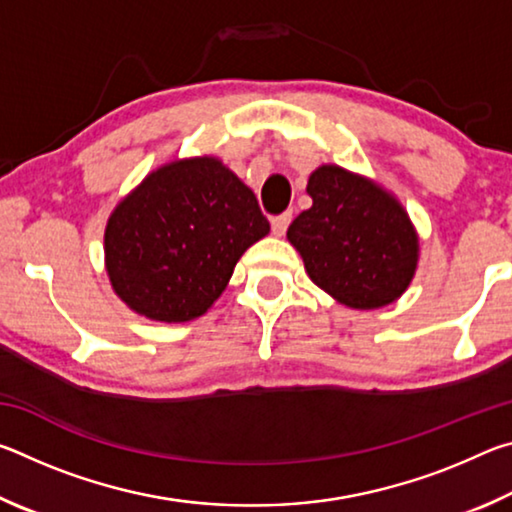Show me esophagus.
<instances>
[{"label":"esophagus","instance_id":"1","mask_svg":"<svg viewBox=\"0 0 512 512\" xmlns=\"http://www.w3.org/2000/svg\"><path fill=\"white\" fill-rule=\"evenodd\" d=\"M289 223H291V212H282V214L273 216V219H271L273 235H275V237H284V232H287Z\"/></svg>","mask_w":512,"mask_h":512}]
</instances>
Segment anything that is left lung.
I'll return each mask as SVG.
<instances>
[{
	"instance_id": "left-lung-1",
	"label": "left lung",
	"mask_w": 512,
	"mask_h": 512,
	"mask_svg": "<svg viewBox=\"0 0 512 512\" xmlns=\"http://www.w3.org/2000/svg\"><path fill=\"white\" fill-rule=\"evenodd\" d=\"M311 207L287 237L316 287L352 309L395 302L418 268V232L393 194L336 164L309 176Z\"/></svg>"
}]
</instances>
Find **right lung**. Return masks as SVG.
<instances>
[{
    "instance_id": "add662e5",
    "label": "right lung",
    "mask_w": 512,
    "mask_h": 512,
    "mask_svg": "<svg viewBox=\"0 0 512 512\" xmlns=\"http://www.w3.org/2000/svg\"><path fill=\"white\" fill-rule=\"evenodd\" d=\"M268 230L255 194L221 160H173L112 210L106 271L135 314L187 323L214 305L239 257Z\"/></svg>"
}]
</instances>
